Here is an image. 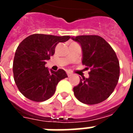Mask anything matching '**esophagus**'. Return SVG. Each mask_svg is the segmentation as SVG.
Returning a JSON list of instances; mask_svg holds the SVG:
<instances>
[{
    "label": "esophagus",
    "mask_w": 133,
    "mask_h": 133,
    "mask_svg": "<svg viewBox=\"0 0 133 133\" xmlns=\"http://www.w3.org/2000/svg\"><path fill=\"white\" fill-rule=\"evenodd\" d=\"M67 75H68V76L70 77V76H71L72 75V73L71 72H70V71H68L67 72Z\"/></svg>",
    "instance_id": "obj_1"
}]
</instances>
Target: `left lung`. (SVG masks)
<instances>
[{
    "mask_svg": "<svg viewBox=\"0 0 133 133\" xmlns=\"http://www.w3.org/2000/svg\"><path fill=\"white\" fill-rule=\"evenodd\" d=\"M79 43L82 51V64L90 68L88 78L82 77L73 88L74 94L85 104L104 102L114 91L120 75L116 54L102 37L82 35L72 37Z\"/></svg>",
    "mask_w": 133,
    "mask_h": 133,
    "instance_id": "1",
    "label": "left lung"
}]
</instances>
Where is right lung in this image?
Returning <instances> with one entry per match:
<instances>
[{"label": "right lung", "instance_id": "obj_1", "mask_svg": "<svg viewBox=\"0 0 133 133\" xmlns=\"http://www.w3.org/2000/svg\"><path fill=\"white\" fill-rule=\"evenodd\" d=\"M70 38L34 34L19 44L15 54L12 70L15 84L26 98L37 102L46 101L54 95L59 82L68 77L64 70L54 71L45 65L54 56L57 44Z\"/></svg>", "mask_w": 133, "mask_h": 133}]
</instances>
